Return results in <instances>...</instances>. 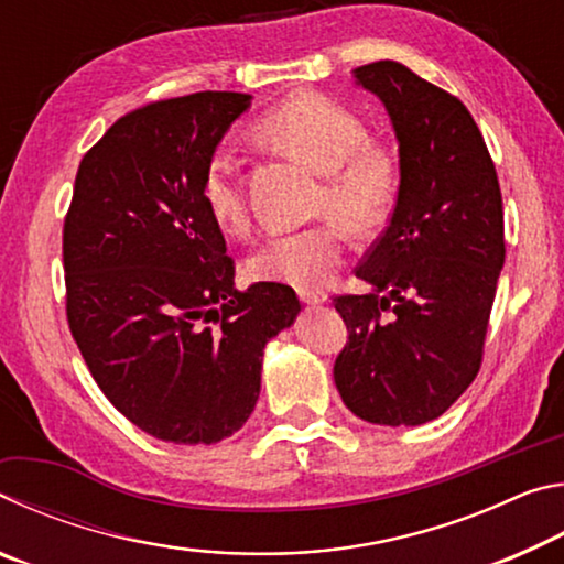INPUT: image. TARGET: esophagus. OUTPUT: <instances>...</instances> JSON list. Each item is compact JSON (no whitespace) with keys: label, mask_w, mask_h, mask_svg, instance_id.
Listing matches in <instances>:
<instances>
[{"label":"esophagus","mask_w":564,"mask_h":564,"mask_svg":"<svg viewBox=\"0 0 564 564\" xmlns=\"http://www.w3.org/2000/svg\"><path fill=\"white\" fill-rule=\"evenodd\" d=\"M299 295H301V301L305 305H321V303L328 301V295L321 293V291H299Z\"/></svg>","instance_id":"34e87169"}]
</instances>
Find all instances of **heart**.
I'll list each match as a JSON object with an SVG mask.
<instances>
[{
    "label": "heart",
    "instance_id": "obj_1",
    "mask_svg": "<svg viewBox=\"0 0 564 564\" xmlns=\"http://www.w3.org/2000/svg\"><path fill=\"white\" fill-rule=\"evenodd\" d=\"M259 133L289 151L326 178L318 208L356 231L383 221L398 194L393 156L368 141V129L356 111L321 94H295L265 113ZM202 198L208 214L224 228L246 224L238 181V159L231 149H216L204 169ZM340 263L336 226L305 231H275L253 248L248 271L259 281L318 289Z\"/></svg>",
    "mask_w": 564,
    "mask_h": 564
}]
</instances>
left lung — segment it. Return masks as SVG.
I'll return each mask as SVG.
<instances>
[{"label": "left lung", "instance_id": "left-lung-1", "mask_svg": "<svg viewBox=\"0 0 564 564\" xmlns=\"http://www.w3.org/2000/svg\"><path fill=\"white\" fill-rule=\"evenodd\" d=\"M398 141L390 224L356 269L366 295H338L348 346L333 368L352 415L373 425L441 417L482 360L505 263L498 174L470 111L400 62L352 69Z\"/></svg>", "mask_w": 564, "mask_h": 564}]
</instances>
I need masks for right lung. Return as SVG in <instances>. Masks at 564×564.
<instances>
[{
    "instance_id": "obj_1",
    "label": "right lung",
    "mask_w": 564,
    "mask_h": 564,
    "mask_svg": "<svg viewBox=\"0 0 564 564\" xmlns=\"http://www.w3.org/2000/svg\"><path fill=\"white\" fill-rule=\"evenodd\" d=\"M251 94L198 91L121 117L87 151L64 221L66 316L101 393L156 441L234 435L263 348L299 318L283 283L236 291L202 198L208 159Z\"/></svg>"
}]
</instances>
